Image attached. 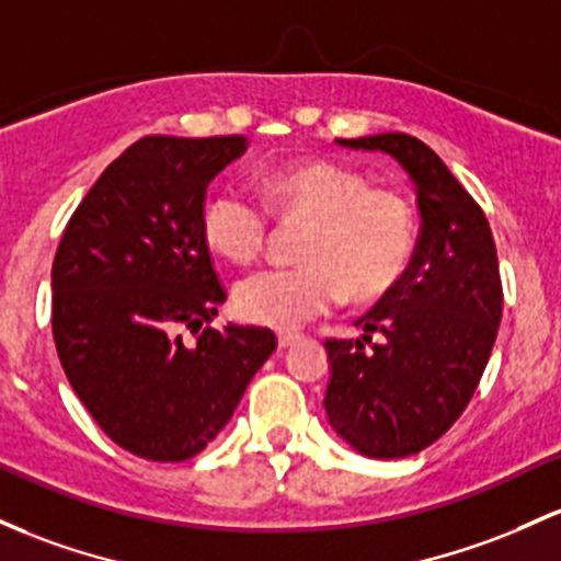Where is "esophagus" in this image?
Wrapping results in <instances>:
<instances>
[{"instance_id": "esophagus-1", "label": "esophagus", "mask_w": 561, "mask_h": 561, "mask_svg": "<svg viewBox=\"0 0 561 561\" xmlns=\"http://www.w3.org/2000/svg\"><path fill=\"white\" fill-rule=\"evenodd\" d=\"M276 341H279V348H287L293 346V343L300 341L298 332H276Z\"/></svg>"}]
</instances>
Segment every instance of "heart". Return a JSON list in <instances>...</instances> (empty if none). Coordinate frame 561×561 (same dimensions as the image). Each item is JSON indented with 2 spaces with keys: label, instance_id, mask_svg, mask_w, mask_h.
Masks as SVG:
<instances>
[{
  "label": "heart",
  "instance_id": "heart-1",
  "mask_svg": "<svg viewBox=\"0 0 561 561\" xmlns=\"http://www.w3.org/2000/svg\"><path fill=\"white\" fill-rule=\"evenodd\" d=\"M263 202L237 188L215 191L199 215L202 242L229 263H252L271 237V215L306 226L300 266L266 268L233 290L244 322L293 330L343 304L389 295L417 248L415 205L397 188L370 186L365 172L335 159H295L261 175Z\"/></svg>",
  "mask_w": 561,
  "mask_h": 561
}]
</instances>
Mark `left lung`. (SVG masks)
<instances>
[{
    "mask_svg": "<svg viewBox=\"0 0 561 561\" xmlns=\"http://www.w3.org/2000/svg\"><path fill=\"white\" fill-rule=\"evenodd\" d=\"M337 144L386 151L408 170L421 233L404 279L356 322L365 335L324 341V410L356 453L408 458L458 421L488 367L503 313L495 239L482 207L423 140L383 133Z\"/></svg>",
    "mask_w": 561,
    "mask_h": 561,
    "instance_id": "left-lung-1",
    "label": "left lung"
}]
</instances>
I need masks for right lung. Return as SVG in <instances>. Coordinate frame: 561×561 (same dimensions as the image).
I'll return each instance as SVG.
<instances>
[{"instance_id": "1", "label": "right lung", "mask_w": 561, "mask_h": 561, "mask_svg": "<svg viewBox=\"0 0 561 561\" xmlns=\"http://www.w3.org/2000/svg\"><path fill=\"white\" fill-rule=\"evenodd\" d=\"M244 135H149L103 170L53 261V337L71 389L146 460L194 458L229 423L276 337L207 328L226 290L202 242L207 186ZM188 327V347L176 335Z\"/></svg>"}]
</instances>
